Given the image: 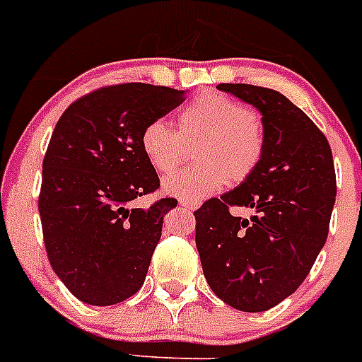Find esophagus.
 <instances>
[{
  "mask_svg": "<svg viewBox=\"0 0 362 362\" xmlns=\"http://www.w3.org/2000/svg\"><path fill=\"white\" fill-rule=\"evenodd\" d=\"M180 206H182V208H184V209H195L199 204H197V202H193V200L182 199V200H180Z\"/></svg>",
  "mask_w": 362,
  "mask_h": 362,
  "instance_id": "esophagus-1",
  "label": "esophagus"
}]
</instances>
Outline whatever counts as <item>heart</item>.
I'll return each instance as SVG.
<instances>
[{"label": "heart", "instance_id": "1", "mask_svg": "<svg viewBox=\"0 0 362 362\" xmlns=\"http://www.w3.org/2000/svg\"><path fill=\"white\" fill-rule=\"evenodd\" d=\"M265 124L241 101L223 92H204L178 112V134L162 119L147 123L139 147L148 165L169 175L184 162L186 147H193L197 165L165 180L176 197L200 200L228 184H241L259 167L265 154Z\"/></svg>", "mask_w": 362, "mask_h": 362}]
</instances>
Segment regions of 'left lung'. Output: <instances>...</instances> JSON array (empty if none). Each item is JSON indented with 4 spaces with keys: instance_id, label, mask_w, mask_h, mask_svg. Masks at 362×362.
<instances>
[{
    "instance_id": "8db88e82",
    "label": "left lung",
    "mask_w": 362,
    "mask_h": 362,
    "mask_svg": "<svg viewBox=\"0 0 362 362\" xmlns=\"http://www.w3.org/2000/svg\"><path fill=\"white\" fill-rule=\"evenodd\" d=\"M263 115L265 154L256 173L195 214V241L206 281L239 311L274 308L298 289L329 232L337 195L333 154L326 136L276 90L218 84ZM254 207L252 219L230 207Z\"/></svg>"
}]
</instances>
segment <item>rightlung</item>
<instances>
[{
	"mask_svg": "<svg viewBox=\"0 0 362 362\" xmlns=\"http://www.w3.org/2000/svg\"><path fill=\"white\" fill-rule=\"evenodd\" d=\"M184 101L180 90L123 83L78 97L60 115L42 163L38 211L47 259L81 302L114 305L144 285L163 215L178 200L130 208L160 189L139 134Z\"/></svg>",
	"mask_w": 362,
	"mask_h": 362,
	"instance_id": "obj_1",
	"label": "right lung"
}]
</instances>
